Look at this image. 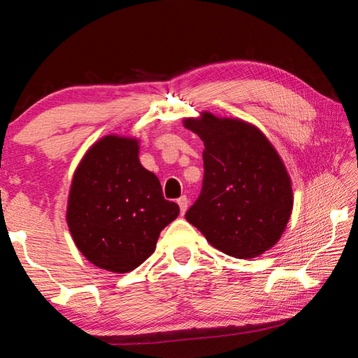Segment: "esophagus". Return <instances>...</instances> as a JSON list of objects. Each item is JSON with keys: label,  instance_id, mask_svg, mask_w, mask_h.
Segmentation results:
<instances>
[{"label": "esophagus", "instance_id": "1", "mask_svg": "<svg viewBox=\"0 0 358 358\" xmlns=\"http://www.w3.org/2000/svg\"><path fill=\"white\" fill-rule=\"evenodd\" d=\"M177 202H178V205H180V211H181V213H185L186 208H187V203H189V199H187L186 196H181Z\"/></svg>", "mask_w": 358, "mask_h": 358}]
</instances>
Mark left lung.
<instances>
[{
	"label": "left lung",
	"mask_w": 358,
	"mask_h": 358,
	"mask_svg": "<svg viewBox=\"0 0 358 358\" xmlns=\"http://www.w3.org/2000/svg\"><path fill=\"white\" fill-rule=\"evenodd\" d=\"M185 126L201 137L203 181L186 220L216 250L237 259L270 250L292 211V187L266 137L245 121L203 113Z\"/></svg>",
	"instance_id": "8db88e82"
}]
</instances>
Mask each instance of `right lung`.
Instances as JSON below:
<instances>
[{
	"mask_svg": "<svg viewBox=\"0 0 358 358\" xmlns=\"http://www.w3.org/2000/svg\"><path fill=\"white\" fill-rule=\"evenodd\" d=\"M178 213V205L162 196L156 175L142 167L132 138L107 136L94 143L72 180V238L90 262L115 273L143 264Z\"/></svg>",
	"mask_w": 358,
	"mask_h": 358,
	"instance_id": "1",
	"label": "right lung"
}]
</instances>
